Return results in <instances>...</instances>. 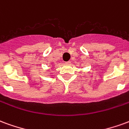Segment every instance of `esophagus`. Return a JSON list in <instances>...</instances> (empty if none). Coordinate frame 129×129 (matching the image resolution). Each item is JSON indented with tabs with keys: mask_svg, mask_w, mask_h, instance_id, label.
<instances>
[{
	"mask_svg": "<svg viewBox=\"0 0 129 129\" xmlns=\"http://www.w3.org/2000/svg\"><path fill=\"white\" fill-rule=\"evenodd\" d=\"M66 64H71V61H67V62H65Z\"/></svg>",
	"mask_w": 129,
	"mask_h": 129,
	"instance_id": "esophagus-1",
	"label": "esophagus"
}]
</instances>
